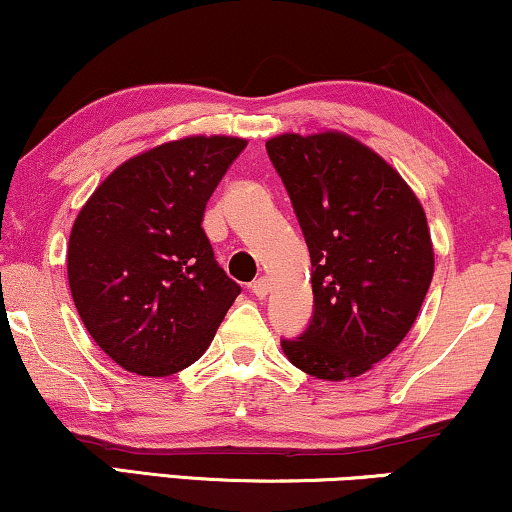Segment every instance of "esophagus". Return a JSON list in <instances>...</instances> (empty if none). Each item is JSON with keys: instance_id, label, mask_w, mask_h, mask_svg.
<instances>
[{"instance_id": "esophagus-1", "label": "esophagus", "mask_w": 512, "mask_h": 512, "mask_svg": "<svg viewBox=\"0 0 512 512\" xmlns=\"http://www.w3.org/2000/svg\"><path fill=\"white\" fill-rule=\"evenodd\" d=\"M270 289H272V284H270V279L268 277H258L254 284H251V293H254L256 298H265L270 293Z\"/></svg>"}]
</instances>
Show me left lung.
Here are the masks:
<instances>
[{
	"mask_svg": "<svg viewBox=\"0 0 512 512\" xmlns=\"http://www.w3.org/2000/svg\"><path fill=\"white\" fill-rule=\"evenodd\" d=\"M265 149L312 261V321L282 349L317 380H352L394 352L422 310L436 263L424 207L347 132H284Z\"/></svg>",
	"mask_w": 512,
	"mask_h": 512,
	"instance_id": "8db88e82",
	"label": "left lung"
}]
</instances>
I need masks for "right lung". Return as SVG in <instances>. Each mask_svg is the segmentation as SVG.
I'll return each instance as SVG.
<instances>
[{"mask_svg": "<svg viewBox=\"0 0 512 512\" xmlns=\"http://www.w3.org/2000/svg\"><path fill=\"white\" fill-rule=\"evenodd\" d=\"M247 139L193 135L116 167L76 216L67 277L76 312L130 373L167 377L200 359L240 284L214 261L207 200Z\"/></svg>", "mask_w": 512, "mask_h": 512, "instance_id": "right-lung-1", "label": "right lung"}]
</instances>
